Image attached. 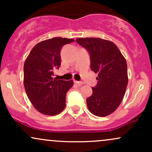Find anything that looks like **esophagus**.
<instances>
[{"instance_id": "34e87169", "label": "esophagus", "mask_w": 152, "mask_h": 152, "mask_svg": "<svg viewBox=\"0 0 152 152\" xmlns=\"http://www.w3.org/2000/svg\"><path fill=\"white\" fill-rule=\"evenodd\" d=\"M75 83H77V84L78 85V86H81V85H83V82H81V81H75Z\"/></svg>"}]
</instances>
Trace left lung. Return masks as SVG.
<instances>
[{"label":"left lung","instance_id":"obj_1","mask_svg":"<svg viewBox=\"0 0 152 152\" xmlns=\"http://www.w3.org/2000/svg\"><path fill=\"white\" fill-rule=\"evenodd\" d=\"M78 44L88 50L91 69L96 77V86L86 99L88 109L96 116L112 114L124 99L128 84L126 61L118 47L100 38H78Z\"/></svg>","mask_w":152,"mask_h":152}]
</instances>
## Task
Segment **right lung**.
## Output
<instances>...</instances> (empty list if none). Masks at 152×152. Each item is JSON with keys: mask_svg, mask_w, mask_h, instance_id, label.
Segmentation results:
<instances>
[{"mask_svg": "<svg viewBox=\"0 0 152 152\" xmlns=\"http://www.w3.org/2000/svg\"><path fill=\"white\" fill-rule=\"evenodd\" d=\"M72 38L56 37L41 41L26 58L23 84L34 107L41 114L55 116L66 107V93L74 81L53 78V71L61 66V49Z\"/></svg>", "mask_w": 152, "mask_h": 152, "instance_id": "right-lung-1", "label": "right lung"}]
</instances>
